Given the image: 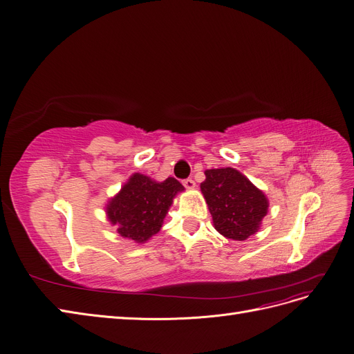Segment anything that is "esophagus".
<instances>
[{
  "label": "esophagus",
  "instance_id": "esophagus-1",
  "mask_svg": "<svg viewBox=\"0 0 354 354\" xmlns=\"http://www.w3.org/2000/svg\"><path fill=\"white\" fill-rule=\"evenodd\" d=\"M183 187L187 189H194L195 188V180L192 178H188V179H183Z\"/></svg>",
  "mask_w": 354,
  "mask_h": 354
}]
</instances>
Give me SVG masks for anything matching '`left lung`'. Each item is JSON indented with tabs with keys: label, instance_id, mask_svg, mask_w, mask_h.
I'll return each instance as SVG.
<instances>
[{
	"label": "left lung",
	"instance_id": "8db88e82",
	"mask_svg": "<svg viewBox=\"0 0 354 354\" xmlns=\"http://www.w3.org/2000/svg\"><path fill=\"white\" fill-rule=\"evenodd\" d=\"M201 191L215 230L225 238L244 241L254 235L268 211L264 192L234 167L205 171Z\"/></svg>",
	"mask_w": 354,
	"mask_h": 354
}]
</instances>
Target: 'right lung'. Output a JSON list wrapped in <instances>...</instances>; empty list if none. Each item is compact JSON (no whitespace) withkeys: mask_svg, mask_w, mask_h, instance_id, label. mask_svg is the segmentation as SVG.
I'll list each match as a JSON object with an SVG mask.
<instances>
[{"mask_svg":"<svg viewBox=\"0 0 354 354\" xmlns=\"http://www.w3.org/2000/svg\"><path fill=\"white\" fill-rule=\"evenodd\" d=\"M185 188L175 178L156 182L142 174H133L120 192L106 205L107 219L123 238L143 244L162 228L176 194Z\"/></svg>","mask_w":354,"mask_h":354,"instance_id":"1","label":"right lung"}]
</instances>
